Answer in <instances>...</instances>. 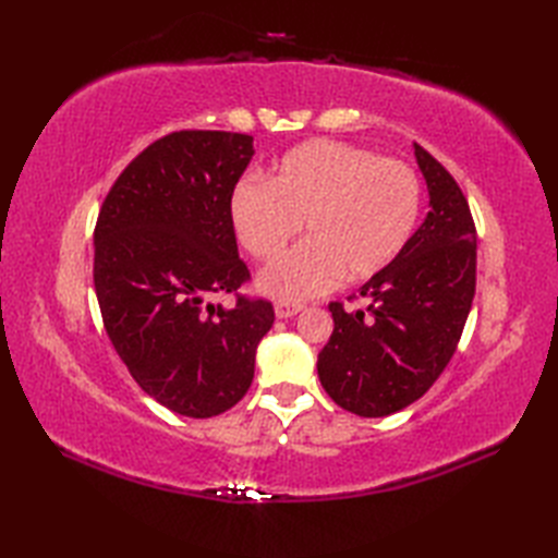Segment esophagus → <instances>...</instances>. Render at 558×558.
Here are the masks:
<instances>
[{
    "label": "esophagus",
    "instance_id": "obj_1",
    "mask_svg": "<svg viewBox=\"0 0 558 558\" xmlns=\"http://www.w3.org/2000/svg\"><path fill=\"white\" fill-rule=\"evenodd\" d=\"M275 312L279 318H291L300 312H305V305H300V302H289V300H279L275 305Z\"/></svg>",
    "mask_w": 558,
    "mask_h": 558
}]
</instances>
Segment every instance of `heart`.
<instances>
[{
    "label": "heart",
    "mask_w": 558,
    "mask_h": 558,
    "mask_svg": "<svg viewBox=\"0 0 558 558\" xmlns=\"http://www.w3.org/2000/svg\"><path fill=\"white\" fill-rule=\"evenodd\" d=\"M424 189L410 162L335 140L293 146L272 165L267 183L246 177L234 185L230 221L256 260L272 263L298 238L293 253L260 275L277 300H310L342 279L381 275L408 248L418 226Z\"/></svg>",
    "instance_id": "heart-1"
}]
</instances>
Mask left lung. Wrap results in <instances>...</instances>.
<instances>
[{"label": "left lung", "instance_id": "1", "mask_svg": "<svg viewBox=\"0 0 558 558\" xmlns=\"http://www.w3.org/2000/svg\"><path fill=\"white\" fill-rule=\"evenodd\" d=\"M430 211L400 258L363 283L365 310L330 302L335 330L318 379L342 410L388 416L424 396L449 365L477 281V230L456 179L414 144Z\"/></svg>", "mask_w": 558, "mask_h": 558}]
</instances>
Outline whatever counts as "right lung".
I'll return each mask as SVG.
<instances>
[{"label": "right lung", "instance_id": "1", "mask_svg": "<svg viewBox=\"0 0 558 558\" xmlns=\"http://www.w3.org/2000/svg\"><path fill=\"white\" fill-rule=\"evenodd\" d=\"M253 137L223 130L165 134L111 185L95 226V293L132 379L167 410L209 418L253 381L256 347L275 324L230 221ZM230 292L235 305L210 298Z\"/></svg>", "mask_w": 558, "mask_h": 558}]
</instances>
